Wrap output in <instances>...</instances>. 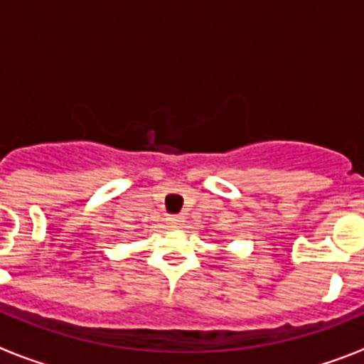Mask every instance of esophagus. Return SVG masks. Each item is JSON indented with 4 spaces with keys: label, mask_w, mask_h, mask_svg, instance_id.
<instances>
[{
    "label": "esophagus",
    "mask_w": 364,
    "mask_h": 364,
    "mask_svg": "<svg viewBox=\"0 0 364 364\" xmlns=\"http://www.w3.org/2000/svg\"><path fill=\"white\" fill-rule=\"evenodd\" d=\"M167 222H169L171 226H178V224L184 222V217H182V215H169V217H167Z\"/></svg>",
    "instance_id": "obj_1"
}]
</instances>
